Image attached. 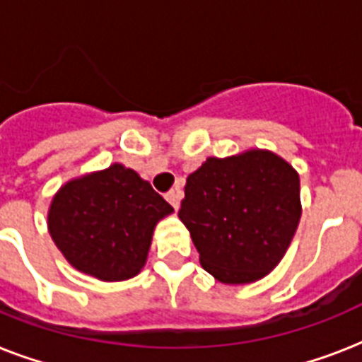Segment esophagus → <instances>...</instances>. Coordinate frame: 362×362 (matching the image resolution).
<instances>
[{"label": "esophagus", "mask_w": 362, "mask_h": 362, "mask_svg": "<svg viewBox=\"0 0 362 362\" xmlns=\"http://www.w3.org/2000/svg\"><path fill=\"white\" fill-rule=\"evenodd\" d=\"M167 201H169L170 204H173V209H178L180 206V199H182V192L178 189V187H175V189H170V192H167Z\"/></svg>", "instance_id": "1"}]
</instances>
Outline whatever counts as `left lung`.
<instances>
[{"label": "left lung", "mask_w": 362, "mask_h": 362, "mask_svg": "<svg viewBox=\"0 0 362 362\" xmlns=\"http://www.w3.org/2000/svg\"><path fill=\"white\" fill-rule=\"evenodd\" d=\"M178 218L201 264L223 284H250L280 263L300 220V182L264 150L209 158L187 176Z\"/></svg>", "instance_id": "1"}]
</instances>
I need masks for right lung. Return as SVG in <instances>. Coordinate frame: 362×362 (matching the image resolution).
I'll return each mask as SVG.
<instances>
[{
	"label": "right lung",
	"mask_w": 362,
	"mask_h": 362,
	"mask_svg": "<svg viewBox=\"0 0 362 362\" xmlns=\"http://www.w3.org/2000/svg\"><path fill=\"white\" fill-rule=\"evenodd\" d=\"M170 212L173 206L135 170L115 163L56 193L48 231L75 269L120 281L144 267L153 227Z\"/></svg>",
	"instance_id": "1"
}]
</instances>
